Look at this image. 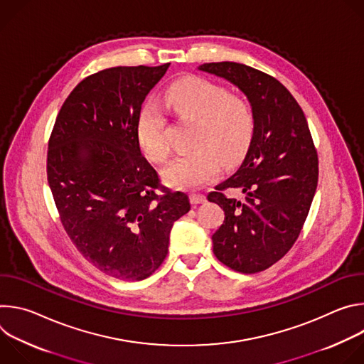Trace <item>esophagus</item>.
Masks as SVG:
<instances>
[{
  "label": "esophagus",
  "instance_id": "34e87169",
  "mask_svg": "<svg viewBox=\"0 0 364 364\" xmlns=\"http://www.w3.org/2000/svg\"><path fill=\"white\" fill-rule=\"evenodd\" d=\"M190 201L191 204H201L205 203V196L200 194V193H191L190 194Z\"/></svg>",
  "mask_w": 364,
  "mask_h": 364
}]
</instances>
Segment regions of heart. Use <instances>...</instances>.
I'll list each match as a JSON object with an SVG mask.
<instances>
[{
	"mask_svg": "<svg viewBox=\"0 0 364 364\" xmlns=\"http://www.w3.org/2000/svg\"><path fill=\"white\" fill-rule=\"evenodd\" d=\"M163 105L180 119L196 122L194 151L173 160L164 168L166 181L178 188H198L215 180L222 168L239 161L255 132V114L247 99L210 80L191 77L171 86ZM141 149L152 161L168 159L166 118L157 107H146L136 124Z\"/></svg>",
	"mask_w": 364,
	"mask_h": 364,
	"instance_id": "b5f03b06",
	"label": "heart"
}]
</instances>
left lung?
Here are the masks:
<instances>
[{
	"label": "left lung",
	"mask_w": 364,
	"mask_h": 364,
	"mask_svg": "<svg viewBox=\"0 0 364 364\" xmlns=\"http://www.w3.org/2000/svg\"><path fill=\"white\" fill-rule=\"evenodd\" d=\"M249 99L255 132L240 168L207 200L225 210L212 236L222 264L242 274L268 269L296 242L318 183V155L298 102L275 77L235 62L204 63ZM237 189L240 198L230 191Z\"/></svg>",
	"instance_id": "8db88e82"
}]
</instances>
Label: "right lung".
Segmentation results:
<instances>
[{"label":"right lung","mask_w":364,"mask_h":364,"mask_svg":"<svg viewBox=\"0 0 364 364\" xmlns=\"http://www.w3.org/2000/svg\"><path fill=\"white\" fill-rule=\"evenodd\" d=\"M161 66H118L85 77L62 105L47 149V181L60 222L103 274L141 281L168 253L173 223L190 210L141 154L136 124Z\"/></svg>","instance_id":"1"}]
</instances>
